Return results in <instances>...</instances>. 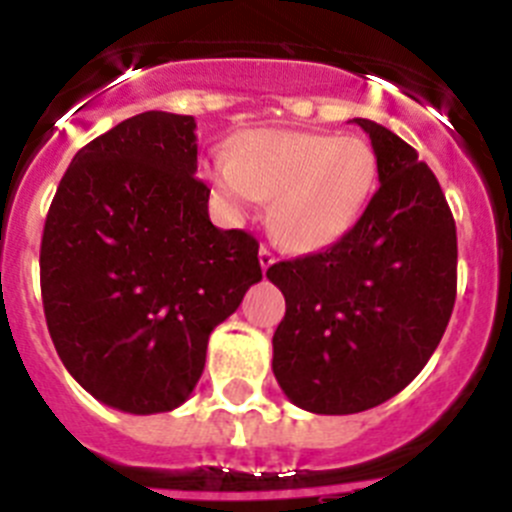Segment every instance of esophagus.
<instances>
[{
	"label": "esophagus",
	"mask_w": 512,
	"mask_h": 512,
	"mask_svg": "<svg viewBox=\"0 0 512 512\" xmlns=\"http://www.w3.org/2000/svg\"><path fill=\"white\" fill-rule=\"evenodd\" d=\"M274 261H277V256H274V251H271V248H266V246H261L259 248V264H261V269H269L271 264H274Z\"/></svg>",
	"instance_id": "esophagus-1"
}]
</instances>
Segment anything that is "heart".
Instances as JSON below:
<instances>
[{"instance_id": "1", "label": "heart", "mask_w": 512, "mask_h": 512, "mask_svg": "<svg viewBox=\"0 0 512 512\" xmlns=\"http://www.w3.org/2000/svg\"><path fill=\"white\" fill-rule=\"evenodd\" d=\"M235 212L271 200L269 230L289 251H318L354 228L377 187V156L346 135L253 130L207 169Z\"/></svg>"}]
</instances>
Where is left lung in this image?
<instances>
[{
    "label": "left lung",
    "instance_id": "8db88e82",
    "mask_svg": "<svg viewBox=\"0 0 512 512\" xmlns=\"http://www.w3.org/2000/svg\"><path fill=\"white\" fill-rule=\"evenodd\" d=\"M377 156L379 189L341 241L269 266L287 312L274 377L297 408H377L420 374L456 300V225L441 184L400 135L354 117Z\"/></svg>",
    "mask_w": 512,
    "mask_h": 512
}]
</instances>
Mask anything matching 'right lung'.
<instances>
[{"instance_id":"obj_1","label":"right lung","mask_w":512,"mask_h":512,"mask_svg":"<svg viewBox=\"0 0 512 512\" xmlns=\"http://www.w3.org/2000/svg\"><path fill=\"white\" fill-rule=\"evenodd\" d=\"M192 115L143 112L81 148L45 217L40 292L53 346L99 402L169 413L207 341L261 282L259 241L210 223Z\"/></svg>"}]
</instances>
